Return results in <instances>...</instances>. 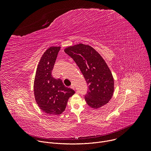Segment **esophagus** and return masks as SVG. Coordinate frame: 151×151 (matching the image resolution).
Instances as JSON below:
<instances>
[{"label": "esophagus", "mask_w": 151, "mask_h": 151, "mask_svg": "<svg viewBox=\"0 0 151 151\" xmlns=\"http://www.w3.org/2000/svg\"><path fill=\"white\" fill-rule=\"evenodd\" d=\"M70 88H71V89H75V86H74V84H71V86H70Z\"/></svg>", "instance_id": "34e87169"}]
</instances>
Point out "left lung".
<instances>
[{
    "label": "left lung",
    "instance_id": "obj_1",
    "mask_svg": "<svg viewBox=\"0 0 151 151\" xmlns=\"http://www.w3.org/2000/svg\"><path fill=\"white\" fill-rule=\"evenodd\" d=\"M64 51L80 68L88 85L84 99L88 105L97 109L108 104L114 92V79L106 63L89 45L69 46Z\"/></svg>",
    "mask_w": 151,
    "mask_h": 151
}]
</instances>
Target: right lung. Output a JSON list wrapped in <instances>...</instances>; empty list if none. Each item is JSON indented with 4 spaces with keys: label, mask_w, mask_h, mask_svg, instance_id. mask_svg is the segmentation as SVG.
<instances>
[{
    "label": "right lung",
    "mask_w": 151,
    "mask_h": 151,
    "mask_svg": "<svg viewBox=\"0 0 151 151\" xmlns=\"http://www.w3.org/2000/svg\"><path fill=\"white\" fill-rule=\"evenodd\" d=\"M60 46H51L43 54L37 68L34 96L38 106L47 114L59 115L64 111L68 99L74 90L65 87L60 79L52 76V70Z\"/></svg>",
    "instance_id": "add662e5"
}]
</instances>
